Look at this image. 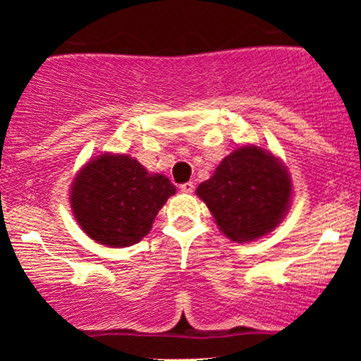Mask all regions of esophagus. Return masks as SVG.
Here are the masks:
<instances>
[{"mask_svg":"<svg viewBox=\"0 0 361 361\" xmlns=\"http://www.w3.org/2000/svg\"><path fill=\"white\" fill-rule=\"evenodd\" d=\"M193 188H195V185L192 183V181H188V183L180 185V192H183V193H192Z\"/></svg>","mask_w":361,"mask_h":361,"instance_id":"1","label":"esophagus"}]
</instances>
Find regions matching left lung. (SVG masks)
Wrapping results in <instances>:
<instances>
[{
	"instance_id": "left-lung-1",
	"label": "left lung",
	"mask_w": 361,
	"mask_h": 361,
	"mask_svg": "<svg viewBox=\"0 0 361 361\" xmlns=\"http://www.w3.org/2000/svg\"><path fill=\"white\" fill-rule=\"evenodd\" d=\"M197 195L231 241L250 243L271 233L285 217L292 180L271 152L244 146L224 157Z\"/></svg>"
}]
</instances>
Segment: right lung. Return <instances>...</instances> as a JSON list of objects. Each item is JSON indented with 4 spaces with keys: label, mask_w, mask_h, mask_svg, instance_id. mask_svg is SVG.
<instances>
[{
    "label": "right lung",
    "mask_w": 361,
    "mask_h": 361,
    "mask_svg": "<svg viewBox=\"0 0 361 361\" xmlns=\"http://www.w3.org/2000/svg\"><path fill=\"white\" fill-rule=\"evenodd\" d=\"M175 192L166 176L151 175L134 157L106 152L81 168L69 202L78 224L93 241L126 247L151 231L159 209Z\"/></svg>",
    "instance_id": "right-lung-1"
}]
</instances>
